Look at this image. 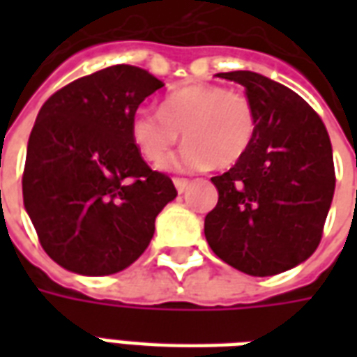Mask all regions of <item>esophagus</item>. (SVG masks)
<instances>
[{
	"instance_id": "1",
	"label": "esophagus",
	"mask_w": 357,
	"mask_h": 357,
	"mask_svg": "<svg viewBox=\"0 0 357 357\" xmlns=\"http://www.w3.org/2000/svg\"><path fill=\"white\" fill-rule=\"evenodd\" d=\"M174 185H176V189H178V193H183V191L187 189V185H189V179L174 178Z\"/></svg>"
}]
</instances>
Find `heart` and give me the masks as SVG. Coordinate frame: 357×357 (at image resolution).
I'll return each mask as SVG.
<instances>
[{"instance_id": "heart-1", "label": "heart", "mask_w": 357, "mask_h": 357, "mask_svg": "<svg viewBox=\"0 0 357 357\" xmlns=\"http://www.w3.org/2000/svg\"><path fill=\"white\" fill-rule=\"evenodd\" d=\"M256 124L255 107L245 93L220 84H189L174 89L160 110H135L130 132L141 156L153 162L160 160L183 132L187 143L162 166L191 172L239 162L255 141Z\"/></svg>"}]
</instances>
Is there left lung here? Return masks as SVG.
<instances>
[{
  "label": "left lung",
  "mask_w": 357,
  "mask_h": 357,
  "mask_svg": "<svg viewBox=\"0 0 357 357\" xmlns=\"http://www.w3.org/2000/svg\"><path fill=\"white\" fill-rule=\"evenodd\" d=\"M220 78L245 86L258 124L247 155L212 178L218 204L204 218V235L231 268L277 275L307 260L321 241L335 193L329 133L283 84L250 70Z\"/></svg>",
  "instance_id": "obj_1"
}]
</instances>
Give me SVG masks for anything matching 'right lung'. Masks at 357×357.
I'll use <instances>...</instances> for the list:
<instances>
[{
    "label": "right lung",
    "instance_id": "1",
    "mask_svg": "<svg viewBox=\"0 0 357 357\" xmlns=\"http://www.w3.org/2000/svg\"><path fill=\"white\" fill-rule=\"evenodd\" d=\"M164 84L139 66L114 65L43 102L22 176L24 208L53 262L80 275L132 266L176 199L166 174L133 145V112Z\"/></svg>",
    "mask_w": 357,
    "mask_h": 357
}]
</instances>
